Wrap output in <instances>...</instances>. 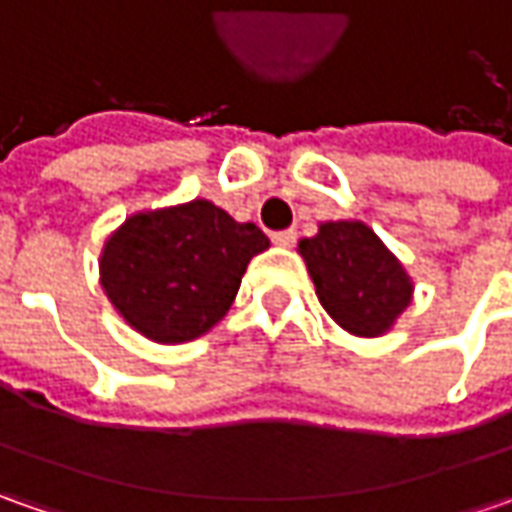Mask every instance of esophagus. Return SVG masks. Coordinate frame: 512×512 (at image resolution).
<instances>
[{
    "label": "esophagus",
    "mask_w": 512,
    "mask_h": 512,
    "mask_svg": "<svg viewBox=\"0 0 512 512\" xmlns=\"http://www.w3.org/2000/svg\"><path fill=\"white\" fill-rule=\"evenodd\" d=\"M273 245L293 247L296 245V230H279V233H273Z\"/></svg>",
    "instance_id": "obj_1"
}]
</instances>
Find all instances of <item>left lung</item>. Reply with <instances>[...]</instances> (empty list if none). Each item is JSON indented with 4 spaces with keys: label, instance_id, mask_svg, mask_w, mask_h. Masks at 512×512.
Returning <instances> with one entry per match:
<instances>
[{
    "label": "left lung",
    "instance_id": "obj_1",
    "mask_svg": "<svg viewBox=\"0 0 512 512\" xmlns=\"http://www.w3.org/2000/svg\"><path fill=\"white\" fill-rule=\"evenodd\" d=\"M327 316L353 336H384L413 302V279L364 222H322L299 242Z\"/></svg>",
    "mask_w": 512,
    "mask_h": 512
}]
</instances>
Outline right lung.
Returning a JSON list of instances; mask_svg holds the SVG:
<instances>
[{"instance_id":"right-lung-1","label":"right lung","mask_w":512,"mask_h":512,"mask_svg":"<svg viewBox=\"0 0 512 512\" xmlns=\"http://www.w3.org/2000/svg\"><path fill=\"white\" fill-rule=\"evenodd\" d=\"M267 247L259 227L207 199L139 210L105 239L99 285L145 339L193 342L222 322L250 259Z\"/></svg>"}]
</instances>
